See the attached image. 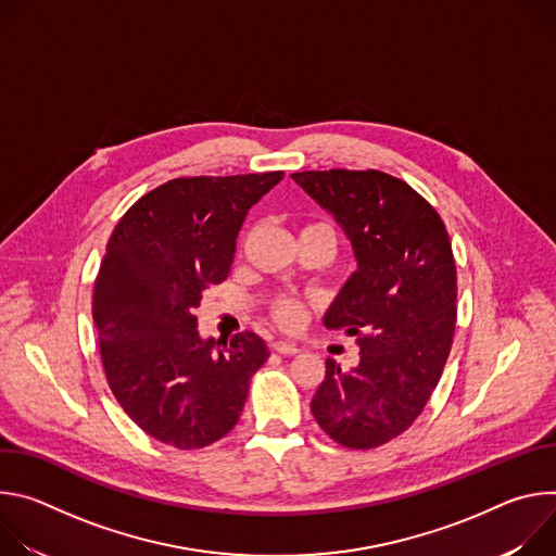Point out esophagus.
<instances>
[{"label":"esophagus","mask_w":556,"mask_h":556,"mask_svg":"<svg viewBox=\"0 0 556 556\" xmlns=\"http://www.w3.org/2000/svg\"><path fill=\"white\" fill-rule=\"evenodd\" d=\"M270 348L275 352H279V354H296L299 352V348L294 343H290V341H275Z\"/></svg>","instance_id":"1"}]
</instances>
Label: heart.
<instances>
[{"mask_svg":"<svg viewBox=\"0 0 556 556\" xmlns=\"http://www.w3.org/2000/svg\"><path fill=\"white\" fill-rule=\"evenodd\" d=\"M312 226H326V228H330L328 224H312ZM312 226H307V228H312ZM270 312H273V319L279 326H283V328H296L301 324V319H303L301 303L290 299V296L275 299L273 305H270Z\"/></svg>","mask_w":556,"mask_h":556,"instance_id":"1","label":"heart"}]
</instances>
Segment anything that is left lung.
<instances>
[{
  "mask_svg": "<svg viewBox=\"0 0 556 556\" xmlns=\"http://www.w3.org/2000/svg\"><path fill=\"white\" fill-rule=\"evenodd\" d=\"M292 180L352 242L358 262L326 328L358 337V365L326 361L309 403L348 448H376L407 431L442 376L455 330L457 275L438 211L407 182L367 169L299 172Z\"/></svg>",
  "mask_w": 556,
  "mask_h": 556,
  "instance_id": "8db88e82",
  "label": "left lung"
}]
</instances>
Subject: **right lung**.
Listing matches in <instances>:
<instances>
[{
  "label": "right lung",
  "mask_w": 556,
  "mask_h": 556,
  "mask_svg": "<svg viewBox=\"0 0 556 556\" xmlns=\"http://www.w3.org/2000/svg\"><path fill=\"white\" fill-rule=\"evenodd\" d=\"M283 172L176 178L116 224L94 283L92 316L108 384L151 438L202 448L242 416L253 374L268 361L255 332L202 339L193 309L228 277L247 213Z\"/></svg>",
  "instance_id": "right-lung-1"
}]
</instances>
